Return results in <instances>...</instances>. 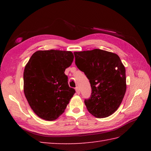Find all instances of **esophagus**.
<instances>
[{
    "label": "esophagus",
    "instance_id": "34e87169",
    "mask_svg": "<svg viewBox=\"0 0 151 151\" xmlns=\"http://www.w3.org/2000/svg\"><path fill=\"white\" fill-rule=\"evenodd\" d=\"M75 89H76V93H77L78 95H79L80 93H81V91H80V89H79V88H78V87H76V88H75Z\"/></svg>",
    "mask_w": 151,
    "mask_h": 151
}]
</instances>
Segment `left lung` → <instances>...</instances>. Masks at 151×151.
Masks as SVG:
<instances>
[{
    "label": "left lung",
    "mask_w": 151,
    "mask_h": 151,
    "mask_svg": "<svg viewBox=\"0 0 151 151\" xmlns=\"http://www.w3.org/2000/svg\"><path fill=\"white\" fill-rule=\"evenodd\" d=\"M75 64L84 72L91 88L90 97L84 100L89 113L97 118L113 114L126 92V73L116 54L101 49L74 52Z\"/></svg>",
    "instance_id": "1"
}]
</instances>
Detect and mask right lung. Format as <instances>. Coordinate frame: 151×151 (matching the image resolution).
I'll use <instances>...</instances> for the list:
<instances>
[{"instance_id": "obj_1", "label": "right lung", "mask_w": 151, "mask_h": 151, "mask_svg": "<svg viewBox=\"0 0 151 151\" xmlns=\"http://www.w3.org/2000/svg\"><path fill=\"white\" fill-rule=\"evenodd\" d=\"M70 51L39 50L32 54L23 74L24 93L34 113L47 121L63 113L75 89L70 88L65 70L73 61Z\"/></svg>"}]
</instances>
